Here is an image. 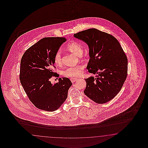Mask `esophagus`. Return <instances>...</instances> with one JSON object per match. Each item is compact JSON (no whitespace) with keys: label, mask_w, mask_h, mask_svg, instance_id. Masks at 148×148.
Listing matches in <instances>:
<instances>
[{"label":"esophagus","mask_w":148,"mask_h":148,"mask_svg":"<svg viewBox=\"0 0 148 148\" xmlns=\"http://www.w3.org/2000/svg\"><path fill=\"white\" fill-rule=\"evenodd\" d=\"M70 80L72 81V82H74L76 81L77 79H76V78H71Z\"/></svg>","instance_id":"esophagus-1"}]
</instances>
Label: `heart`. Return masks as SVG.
Segmentation results:
<instances>
[{
  "instance_id": "b5f03b06",
  "label": "heart",
  "mask_w": 148,
  "mask_h": 148,
  "mask_svg": "<svg viewBox=\"0 0 148 148\" xmlns=\"http://www.w3.org/2000/svg\"><path fill=\"white\" fill-rule=\"evenodd\" d=\"M66 48L68 50L73 53L75 54L77 56H80L82 53L83 50L81 45L76 42H72L68 43ZM54 62L56 64H60L61 63V51L60 50L58 51L54 55ZM84 66L79 65L74 67H70L67 68L62 72L63 76L67 77L74 78L82 75L84 69Z\"/></svg>"
}]
</instances>
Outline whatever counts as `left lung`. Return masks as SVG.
I'll return each instance as SVG.
<instances>
[{
  "instance_id": "8db88e82",
  "label": "left lung",
  "mask_w": 148,
  "mask_h": 148,
  "mask_svg": "<svg viewBox=\"0 0 148 148\" xmlns=\"http://www.w3.org/2000/svg\"><path fill=\"white\" fill-rule=\"evenodd\" d=\"M74 36L88 45L87 69L97 74L85 79L84 93L96 103H106L119 92L127 77L126 55L114 36L97 29L79 32Z\"/></svg>"
}]
</instances>
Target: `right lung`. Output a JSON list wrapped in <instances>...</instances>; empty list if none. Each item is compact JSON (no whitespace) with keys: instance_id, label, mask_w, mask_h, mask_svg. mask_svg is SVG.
<instances>
[{"instance_id":"obj_1","label":"right lung","mask_w":148,"mask_h":148,"mask_svg":"<svg viewBox=\"0 0 148 148\" xmlns=\"http://www.w3.org/2000/svg\"><path fill=\"white\" fill-rule=\"evenodd\" d=\"M65 37H45L25 51L21 61L19 79L30 101L36 108L52 112L67 98L72 83L60 77L51 84L50 79L58 74L53 72L54 55L66 41Z\"/></svg>"}]
</instances>
